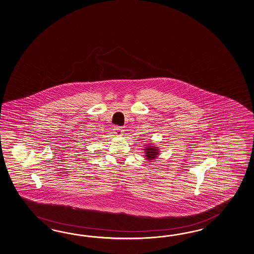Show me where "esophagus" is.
Wrapping results in <instances>:
<instances>
[{
    "label": "esophagus",
    "instance_id": "obj_1",
    "mask_svg": "<svg viewBox=\"0 0 254 254\" xmlns=\"http://www.w3.org/2000/svg\"><path fill=\"white\" fill-rule=\"evenodd\" d=\"M114 130H115V133L117 135H122L124 133V129L122 127H119V126H115L114 127Z\"/></svg>",
    "mask_w": 254,
    "mask_h": 254
}]
</instances>
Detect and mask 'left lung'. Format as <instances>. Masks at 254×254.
<instances>
[{"instance_id": "left-lung-1", "label": "left lung", "mask_w": 254, "mask_h": 254, "mask_svg": "<svg viewBox=\"0 0 254 254\" xmlns=\"http://www.w3.org/2000/svg\"><path fill=\"white\" fill-rule=\"evenodd\" d=\"M143 150H144L145 160H147L149 162H154V160L156 159L158 156L160 155L159 148L156 146L155 144H153V143L146 144V146L143 147Z\"/></svg>"}]
</instances>
